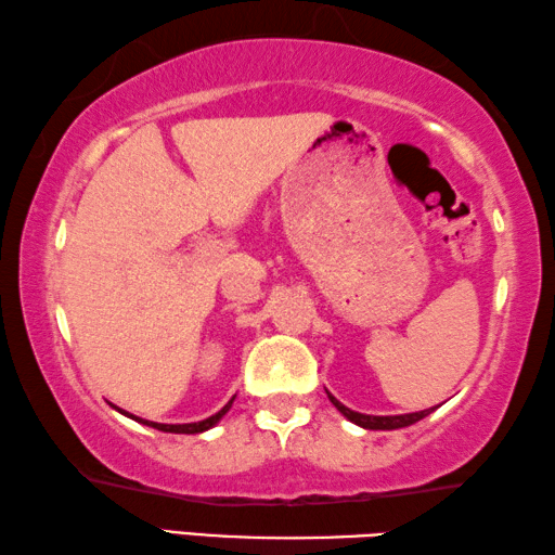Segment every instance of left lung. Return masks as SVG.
<instances>
[{
    "label": "left lung",
    "instance_id": "8db88e82",
    "mask_svg": "<svg viewBox=\"0 0 555 555\" xmlns=\"http://www.w3.org/2000/svg\"><path fill=\"white\" fill-rule=\"evenodd\" d=\"M327 399L333 401V406L343 413L347 421H352V424L367 428V430H397V428H406L411 424H416L424 416H428L434 409H426V411H416V413H401V416H370V413H357L352 409H347L345 403L337 401L331 391H327Z\"/></svg>",
    "mask_w": 555,
    "mask_h": 555
}]
</instances>
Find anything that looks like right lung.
Segmentation results:
<instances>
[{"instance_id": "right-lung-1", "label": "right lung", "mask_w": 555, "mask_h": 555, "mask_svg": "<svg viewBox=\"0 0 555 555\" xmlns=\"http://www.w3.org/2000/svg\"><path fill=\"white\" fill-rule=\"evenodd\" d=\"M232 401H234V397L224 403V406L215 413V416H210V418H205V421H198V424H156V421H144V418H139V416H131V413H127V411H121V409H117L119 413H125V416H129V418H134V421H139V424H144V426H152V428H156V430H164V434H203V430H208V428H212L215 424H218V421L224 416V413L230 411V406H232Z\"/></svg>"}]
</instances>
